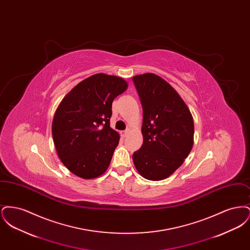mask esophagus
Returning a JSON list of instances; mask_svg holds the SVG:
<instances>
[{
    "instance_id": "34e87169",
    "label": "esophagus",
    "mask_w": 250,
    "mask_h": 250,
    "mask_svg": "<svg viewBox=\"0 0 250 250\" xmlns=\"http://www.w3.org/2000/svg\"><path fill=\"white\" fill-rule=\"evenodd\" d=\"M128 132H129L128 129H127V130L121 131L120 134H121V136H122L123 138H125V137L128 135Z\"/></svg>"
}]
</instances>
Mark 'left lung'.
I'll return each instance as SVG.
<instances>
[{
	"label": "left lung",
	"instance_id": "1",
	"mask_svg": "<svg viewBox=\"0 0 250 250\" xmlns=\"http://www.w3.org/2000/svg\"><path fill=\"white\" fill-rule=\"evenodd\" d=\"M143 106V143L133 155L143 178L160 181L171 175L189 155L194 123L178 93L159 76L133 77Z\"/></svg>",
	"mask_w": 250,
	"mask_h": 250
}]
</instances>
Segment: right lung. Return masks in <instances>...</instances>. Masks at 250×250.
Masks as SVG:
<instances>
[{"mask_svg": "<svg viewBox=\"0 0 250 250\" xmlns=\"http://www.w3.org/2000/svg\"><path fill=\"white\" fill-rule=\"evenodd\" d=\"M126 88L124 79L99 73L75 86L60 103L52 121L53 143L75 175L96 178L107 170L120 139L109 126L111 105Z\"/></svg>", "mask_w": 250, "mask_h": 250, "instance_id": "1", "label": "right lung"}]
</instances>
